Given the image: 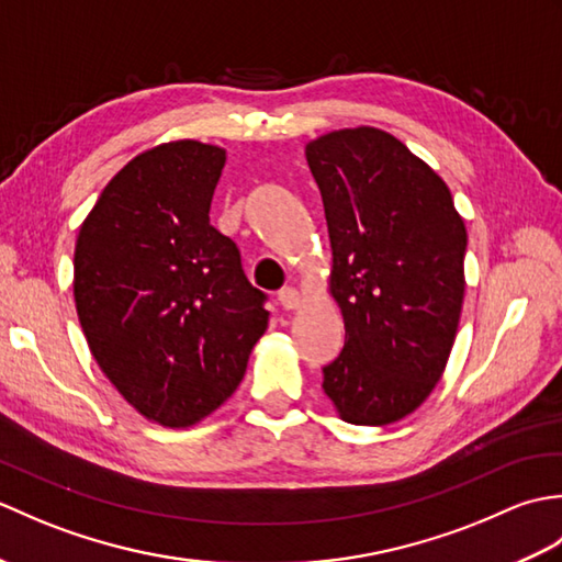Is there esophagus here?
<instances>
[{
    "instance_id": "1",
    "label": "esophagus",
    "mask_w": 562,
    "mask_h": 562,
    "mask_svg": "<svg viewBox=\"0 0 562 562\" xmlns=\"http://www.w3.org/2000/svg\"><path fill=\"white\" fill-rule=\"evenodd\" d=\"M278 302H280L282 308H288V312H292V308L300 306L302 296H300V292H296L294 288H284V290L278 292Z\"/></svg>"
}]
</instances>
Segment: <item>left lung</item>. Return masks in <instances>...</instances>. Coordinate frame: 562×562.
<instances>
[{
    "mask_svg": "<svg viewBox=\"0 0 562 562\" xmlns=\"http://www.w3.org/2000/svg\"><path fill=\"white\" fill-rule=\"evenodd\" d=\"M306 161L345 318L324 391L352 425L396 423L432 393L457 338L463 220L447 183L384 130H336L308 142Z\"/></svg>",
    "mask_w": 562,
    "mask_h": 562,
    "instance_id": "1",
    "label": "left lung"
}]
</instances>
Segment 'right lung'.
<instances>
[{"label": "right lung", "mask_w": 562, "mask_h": 562, "mask_svg": "<svg viewBox=\"0 0 562 562\" xmlns=\"http://www.w3.org/2000/svg\"><path fill=\"white\" fill-rule=\"evenodd\" d=\"M224 159L195 139L139 154L103 188L75 248V302L93 360L166 427L217 411L268 328V294L210 224Z\"/></svg>", "instance_id": "right-lung-1"}]
</instances>
